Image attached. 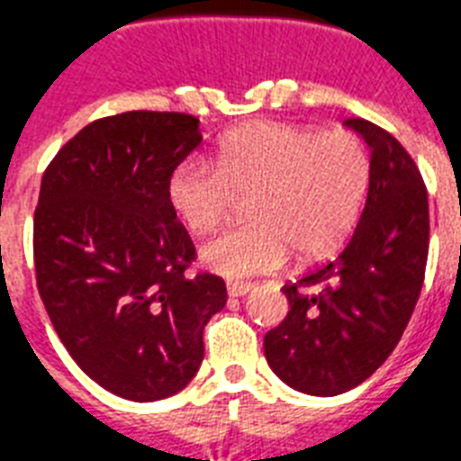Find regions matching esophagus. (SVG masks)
Instances as JSON below:
<instances>
[{"instance_id": "esophagus-1", "label": "esophagus", "mask_w": 461, "mask_h": 461, "mask_svg": "<svg viewBox=\"0 0 461 461\" xmlns=\"http://www.w3.org/2000/svg\"><path fill=\"white\" fill-rule=\"evenodd\" d=\"M250 290H253V284H246V281H227V293L231 297L249 295Z\"/></svg>"}]
</instances>
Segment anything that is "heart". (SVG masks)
Returning <instances> with one entry per match:
<instances>
[{
	"mask_svg": "<svg viewBox=\"0 0 461 461\" xmlns=\"http://www.w3.org/2000/svg\"><path fill=\"white\" fill-rule=\"evenodd\" d=\"M370 185V158L349 131L258 122L218 142L215 164L192 157L173 168L166 196L192 234H211L237 196L249 194L239 227L203 246L201 258L230 278L258 276L284 265L328 258L347 241Z\"/></svg>",
	"mask_w": 461,
	"mask_h": 461,
	"instance_id": "heart-1",
	"label": "heart"
}]
</instances>
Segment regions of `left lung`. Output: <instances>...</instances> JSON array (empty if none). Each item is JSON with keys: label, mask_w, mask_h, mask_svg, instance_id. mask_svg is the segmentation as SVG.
Wrapping results in <instances>:
<instances>
[{"label": "left lung", "mask_w": 461, "mask_h": 461, "mask_svg": "<svg viewBox=\"0 0 461 461\" xmlns=\"http://www.w3.org/2000/svg\"><path fill=\"white\" fill-rule=\"evenodd\" d=\"M370 147L366 208L330 262L285 284L288 316L265 335L269 368L312 396L366 382L396 349L420 300L429 255V199L405 147L366 119H347Z\"/></svg>", "instance_id": "1"}]
</instances>
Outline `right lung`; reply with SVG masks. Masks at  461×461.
Listing matches in <instances>:
<instances>
[{"mask_svg":"<svg viewBox=\"0 0 461 461\" xmlns=\"http://www.w3.org/2000/svg\"><path fill=\"white\" fill-rule=\"evenodd\" d=\"M199 142L192 114L123 112L84 126L41 177L32 249L46 314L77 366L129 401L185 389L227 303L220 276H187L196 249L166 196Z\"/></svg>","mask_w":461,"mask_h":461,"instance_id":"right-lung-1","label":"right lung"}]
</instances>
